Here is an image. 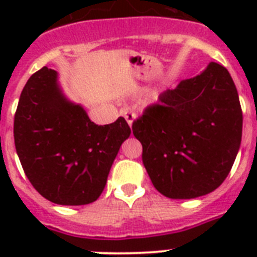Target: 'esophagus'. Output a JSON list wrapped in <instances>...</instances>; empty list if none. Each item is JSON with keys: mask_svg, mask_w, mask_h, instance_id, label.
<instances>
[{"mask_svg": "<svg viewBox=\"0 0 257 257\" xmlns=\"http://www.w3.org/2000/svg\"><path fill=\"white\" fill-rule=\"evenodd\" d=\"M121 113L124 114L125 120H126V122L129 124V126H132L133 121L136 120V113L132 112V110H128V109H122V110H121Z\"/></svg>", "mask_w": 257, "mask_h": 257, "instance_id": "1", "label": "esophagus"}]
</instances>
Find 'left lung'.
<instances>
[{"instance_id": "left-lung-1", "label": "left lung", "mask_w": 257, "mask_h": 257, "mask_svg": "<svg viewBox=\"0 0 257 257\" xmlns=\"http://www.w3.org/2000/svg\"><path fill=\"white\" fill-rule=\"evenodd\" d=\"M153 187L169 199H195L220 187L235 163L243 112L231 74L211 62L161 93L133 121Z\"/></svg>"}]
</instances>
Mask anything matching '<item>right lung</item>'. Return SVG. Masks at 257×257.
Here are the masks:
<instances>
[{
  "label": "right lung",
  "instance_id": "obj_1",
  "mask_svg": "<svg viewBox=\"0 0 257 257\" xmlns=\"http://www.w3.org/2000/svg\"><path fill=\"white\" fill-rule=\"evenodd\" d=\"M13 132L34 189L52 203L85 205L104 191L131 128L124 117L108 125L92 122L81 105L62 94L57 72L44 66L22 89Z\"/></svg>",
  "mask_w": 257,
  "mask_h": 257
}]
</instances>
